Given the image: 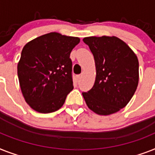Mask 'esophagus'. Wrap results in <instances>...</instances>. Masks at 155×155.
I'll return each mask as SVG.
<instances>
[{"label":"esophagus","mask_w":155,"mask_h":155,"mask_svg":"<svg viewBox=\"0 0 155 155\" xmlns=\"http://www.w3.org/2000/svg\"><path fill=\"white\" fill-rule=\"evenodd\" d=\"M82 76H83V75H77V80H78V81H80V80H81Z\"/></svg>","instance_id":"34e87169"}]
</instances>
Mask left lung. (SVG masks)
Returning <instances> with one entry per match:
<instances>
[{
	"mask_svg": "<svg viewBox=\"0 0 155 155\" xmlns=\"http://www.w3.org/2000/svg\"><path fill=\"white\" fill-rule=\"evenodd\" d=\"M95 59L94 86L83 96L90 110L99 115L118 112L130 102L139 84V60L124 41L116 36L83 39Z\"/></svg>",
	"mask_w": 155,
	"mask_h": 155,
	"instance_id": "8db88e82",
	"label": "left lung"
}]
</instances>
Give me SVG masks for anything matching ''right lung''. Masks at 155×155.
Returning <instances> with one entry per match:
<instances>
[{
  "mask_svg": "<svg viewBox=\"0 0 155 155\" xmlns=\"http://www.w3.org/2000/svg\"><path fill=\"white\" fill-rule=\"evenodd\" d=\"M79 37L50 32L25 45L17 64L21 92L31 108L51 113L64 105L73 89L71 50Z\"/></svg>",
  "mask_w": 155,
  "mask_h": 155,
  "instance_id": "obj_1",
  "label": "right lung"
}]
</instances>
